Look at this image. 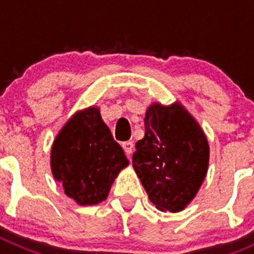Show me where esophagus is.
Returning a JSON list of instances; mask_svg holds the SVG:
<instances>
[{"instance_id":"obj_1","label":"esophagus","mask_w":254,"mask_h":254,"mask_svg":"<svg viewBox=\"0 0 254 254\" xmlns=\"http://www.w3.org/2000/svg\"><path fill=\"white\" fill-rule=\"evenodd\" d=\"M122 146L127 155H131L132 151H133V142H132V141H126V142L122 143Z\"/></svg>"}]
</instances>
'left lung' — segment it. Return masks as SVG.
Wrapping results in <instances>:
<instances>
[{
  "label": "left lung",
  "instance_id": "1",
  "mask_svg": "<svg viewBox=\"0 0 254 254\" xmlns=\"http://www.w3.org/2000/svg\"><path fill=\"white\" fill-rule=\"evenodd\" d=\"M208 158L202 128L179 103L147 108L145 136L136 143L132 165L156 208L183 210L202 185Z\"/></svg>",
  "mask_w": 254,
  "mask_h": 254
}]
</instances>
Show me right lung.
Listing matches in <instances>:
<instances>
[{"instance_id": "obj_1", "label": "right lung", "mask_w": 254, "mask_h": 254, "mask_svg": "<svg viewBox=\"0 0 254 254\" xmlns=\"http://www.w3.org/2000/svg\"><path fill=\"white\" fill-rule=\"evenodd\" d=\"M128 165L98 108L90 107L69 118L51 151L53 177L78 205H96L108 197L118 173Z\"/></svg>"}]
</instances>
